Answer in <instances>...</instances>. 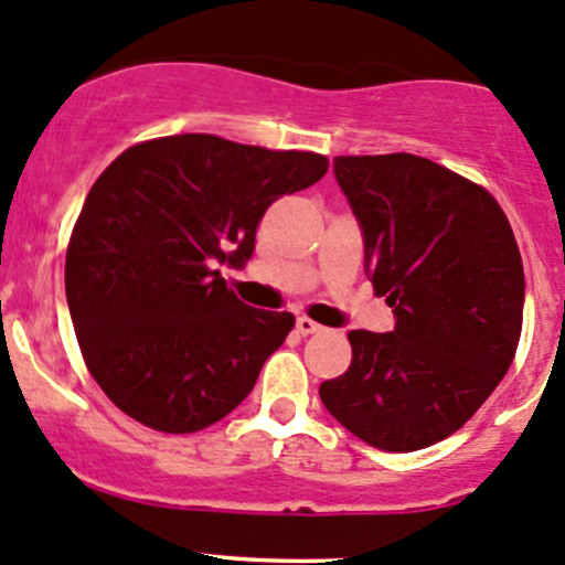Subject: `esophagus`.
<instances>
[{
  "label": "esophagus",
  "instance_id": "1",
  "mask_svg": "<svg viewBox=\"0 0 565 565\" xmlns=\"http://www.w3.org/2000/svg\"><path fill=\"white\" fill-rule=\"evenodd\" d=\"M319 330H321V324H316V321L308 319V316H300V319H297V332L300 334H313Z\"/></svg>",
  "mask_w": 565,
  "mask_h": 565
}]
</instances>
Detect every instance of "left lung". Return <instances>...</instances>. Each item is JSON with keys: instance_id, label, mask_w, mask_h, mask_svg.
Returning a JSON list of instances; mask_svg holds the SVG:
<instances>
[{"instance_id": "8db88e82", "label": "left lung", "mask_w": 565, "mask_h": 565, "mask_svg": "<svg viewBox=\"0 0 565 565\" xmlns=\"http://www.w3.org/2000/svg\"><path fill=\"white\" fill-rule=\"evenodd\" d=\"M334 177L396 324L351 330L349 370L319 396L373 448H429L461 429L510 370L525 300L518 241L491 192L418 154H340Z\"/></svg>"}]
</instances>
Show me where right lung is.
I'll use <instances>...</instances> for the list:
<instances>
[{
	"label": "right lung",
	"mask_w": 565,
	"mask_h": 565,
	"mask_svg": "<svg viewBox=\"0 0 565 565\" xmlns=\"http://www.w3.org/2000/svg\"><path fill=\"white\" fill-rule=\"evenodd\" d=\"M324 154L212 134L139 141L83 203L66 302L85 367L139 424L192 434L235 411L295 316L241 302L216 265H244L273 201L319 182Z\"/></svg>",
	"instance_id": "obj_1"
}]
</instances>
